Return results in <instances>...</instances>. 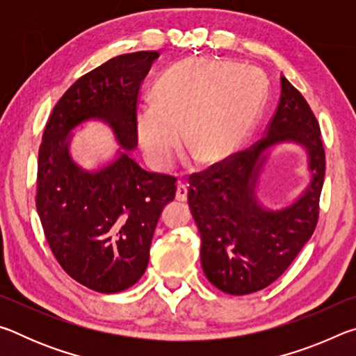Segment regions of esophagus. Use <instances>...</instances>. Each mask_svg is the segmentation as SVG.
<instances>
[{
  "label": "esophagus",
  "instance_id": "obj_1",
  "mask_svg": "<svg viewBox=\"0 0 356 356\" xmlns=\"http://www.w3.org/2000/svg\"><path fill=\"white\" fill-rule=\"evenodd\" d=\"M186 195H188V188L184 182H177V190H176V200L180 202L186 201Z\"/></svg>",
  "mask_w": 356,
  "mask_h": 356
}]
</instances>
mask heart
Masks as SVG:
<instances>
[{"instance_id":"b5f03b06","label":"heart","mask_w":356,"mask_h":356,"mask_svg":"<svg viewBox=\"0 0 356 356\" xmlns=\"http://www.w3.org/2000/svg\"><path fill=\"white\" fill-rule=\"evenodd\" d=\"M265 86L254 69L190 59L156 80L154 105L136 118V134L154 166L168 168L185 140L204 163L227 160L246 141L264 104Z\"/></svg>"}]
</instances>
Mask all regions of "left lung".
<instances>
[{"instance_id": "1", "label": "left lung", "mask_w": 356, "mask_h": 356, "mask_svg": "<svg viewBox=\"0 0 356 356\" xmlns=\"http://www.w3.org/2000/svg\"><path fill=\"white\" fill-rule=\"evenodd\" d=\"M281 80V97L265 136L246 152L190 177L188 206L201 236V265L220 291L246 295L286 272L314 232L325 176V152L314 113L297 89ZM293 143L305 152L310 179L282 208L258 196L271 154Z\"/></svg>"}]
</instances>
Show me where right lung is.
I'll return each mask as SVG.
<instances>
[{"instance_id": "add662e5", "label": "right lung", "mask_w": 356, "mask_h": 356, "mask_svg": "<svg viewBox=\"0 0 356 356\" xmlns=\"http://www.w3.org/2000/svg\"><path fill=\"white\" fill-rule=\"evenodd\" d=\"M159 56L120 55L81 76L53 108L42 136L35 207L47 242L65 273L95 292L116 293L141 278L161 210L176 195V179L143 170L131 156L138 91ZM88 122L106 124L120 146L91 170L70 150Z\"/></svg>"}]
</instances>
